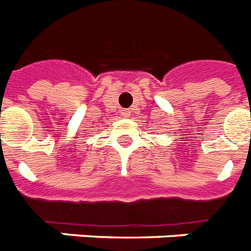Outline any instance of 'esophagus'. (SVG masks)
<instances>
[{"instance_id":"obj_1","label":"esophagus","mask_w":251,"mask_h":251,"mask_svg":"<svg viewBox=\"0 0 251 251\" xmlns=\"http://www.w3.org/2000/svg\"><path fill=\"white\" fill-rule=\"evenodd\" d=\"M122 115H123L124 118H128V116H131V111H129V110H122Z\"/></svg>"}]
</instances>
